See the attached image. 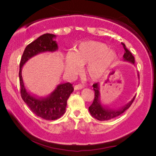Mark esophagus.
I'll return each instance as SVG.
<instances>
[{
	"mask_svg": "<svg viewBox=\"0 0 156 156\" xmlns=\"http://www.w3.org/2000/svg\"><path fill=\"white\" fill-rule=\"evenodd\" d=\"M74 89H75V90H79V89H81L84 88V85H82V84H76V85H75V86H74Z\"/></svg>",
	"mask_w": 156,
	"mask_h": 156,
	"instance_id": "34e87169",
	"label": "esophagus"
}]
</instances>
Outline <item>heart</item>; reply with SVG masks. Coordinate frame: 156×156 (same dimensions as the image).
Listing matches in <instances>:
<instances>
[{
	"instance_id": "b5f03b06",
	"label": "heart",
	"mask_w": 156,
	"mask_h": 156,
	"mask_svg": "<svg viewBox=\"0 0 156 156\" xmlns=\"http://www.w3.org/2000/svg\"><path fill=\"white\" fill-rule=\"evenodd\" d=\"M116 55L107 45L99 42L87 41L81 43L73 54L65 57V69L69 74H77L81 66L87 64L86 72L89 77L97 80L103 75L114 61Z\"/></svg>"
}]
</instances>
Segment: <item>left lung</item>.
I'll return each instance as SVG.
<instances>
[{
	"label": "left lung",
	"mask_w": 156,
	"mask_h": 156,
	"mask_svg": "<svg viewBox=\"0 0 156 156\" xmlns=\"http://www.w3.org/2000/svg\"><path fill=\"white\" fill-rule=\"evenodd\" d=\"M123 47V49L125 50V53L123 55V59L125 61L130 62L134 63L135 62V59L134 57L132 55V53L128 50L126 47L124 43H121ZM94 90V99L93 103L89 107V111L90 112L91 116L94 118L99 121H108L110 119H112L113 118L117 117L120 116L121 114H122L125 111H126L129 108L131 105L133 103L135 97L129 102L127 105H126L123 107L119 108L117 110H111L107 109L103 107L100 104L99 101V87H98V84L94 83L93 84Z\"/></svg>",
	"instance_id": "8db88e82"
}]
</instances>
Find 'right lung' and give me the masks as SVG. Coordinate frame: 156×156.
<instances>
[{"label": "right lung", "instance_id": "obj_1", "mask_svg": "<svg viewBox=\"0 0 156 156\" xmlns=\"http://www.w3.org/2000/svg\"><path fill=\"white\" fill-rule=\"evenodd\" d=\"M53 34L46 33L40 36L25 48L21 57L19 71V80L20 85L21 97L32 112L40 118L48 121L56 120L65 113L67 100L74 91L71 83L59 84L50 97L43 99H36L27 93L23 82L21 69L23 65L32 57L40 52H52L57 49V44L53 38Z\"/></svg>", "mask_w": 156, "mask_h": 156}]
</instances>
